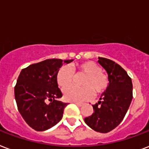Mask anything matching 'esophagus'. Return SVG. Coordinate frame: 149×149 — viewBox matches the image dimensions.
Masks as SVG:
<instances>
[{
  "instance_id": "1",
  "label": "esophagus",
  "mask_w": 149,
  "mask_h": 149,
  "mask_svg": "<svg viewBox=\"0 0 149 149\" xmlns=\"http://www.w3.org/2000/svg\"><path fill=\"white\" fill-rule=\"evenodd\" d=\"M74 104H75V105H77V106H78V107H82V104H81V103H80V102H74Z\"/></svg>"
}]
</instances>
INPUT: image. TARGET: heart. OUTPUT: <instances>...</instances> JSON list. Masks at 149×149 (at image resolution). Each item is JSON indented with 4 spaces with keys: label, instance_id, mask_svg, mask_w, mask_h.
Returning <instances> with one entry per match:
<instances>
[{
    "label": "heart",
    "instance_id": "1",
    "mask_svg": "<svg viewBox=\"0 0 149 149\" xmlns=\"http://www.w3.org/2000/svg\"><path fill=\"white\" fill-rule=\"evenodd\" d=\"M77 71L85 76L81 80V87L68 86L73 80L74 73L71 68L64 65L56 74V81L64 90L65 100L71 102H81L93 97V92L96 95H101L107 90L109 81L107 74L102 71L101 67L93 61H85L77 64Z\"/></svg>",
    "mask_w": 149,
    "mask_h": 149
}]
</instances>
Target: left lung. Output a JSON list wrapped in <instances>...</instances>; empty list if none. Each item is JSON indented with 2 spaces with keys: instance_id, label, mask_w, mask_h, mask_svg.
<instances>
[{
  "instance_id": "left-lung-1",
  "label": "left lung",
  "mask_w": 149,
  "mask_h": 149,
  "mask_svg": "<svg viewBox=\"0 0 149 149\" xmlns=\"http://www.w3.org/2000/svg\"><path fill=\"white\" fill-rule=\"evenodd\" d=\"M98 62L108 74L109 87L98 102L93 105L94 113L85 117V122L94 131L107 133L123 120L133 98V85L120 65L104 57H99Z\"/></svg>"
}]
</instances>
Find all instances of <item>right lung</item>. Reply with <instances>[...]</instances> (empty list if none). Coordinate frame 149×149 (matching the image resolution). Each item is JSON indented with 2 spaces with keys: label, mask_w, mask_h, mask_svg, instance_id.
<instances>
[{
  "label": "right lung",
  "mask_w": 149,
  "mask_h": 149,
  "mask_svg": "<svg viewBox=\"0 0 149 149\" xmlns=\"http://www.w3.org/2000/svg\"><path fill=\"white\" fill-rule=\"evenodd\" d=\"M73 60L47 59L33 64L20 72L15 87V97L19 113L25 121L37 131L56 125L63 117L68 103L62 97L56 74L64 63Z\"/></svg>",
  "instance_id": "1"
}]
</instances>
